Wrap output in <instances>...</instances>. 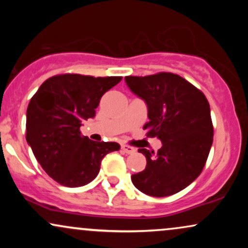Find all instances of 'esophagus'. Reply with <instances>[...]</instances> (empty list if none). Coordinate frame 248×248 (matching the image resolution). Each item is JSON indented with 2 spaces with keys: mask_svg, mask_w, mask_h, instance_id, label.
I'll return each instance as SVG.
<instances>
[{
  "mask_svg": "<svg viewBox=\"0 0 248 248\" xmlns=\"http://www.w3.org/2000/svg\"><path fill=\"white\" fill-rule=\"evenodd\" d=\"M121 149H122V152L126 153V154H133V153H135V148L127 146V144H122Z\"/></svg>",
  "mask_w": 248,
  "mask_h": 248,
  "instance_id": "1",
  "label": "esophagus"
}]
</instances>
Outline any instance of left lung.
<instances>
[{
    "label": "left lung",
    "mask_w": 248,
    "mask_h": 248,
    "mask_svg": "<svg viewBox=\"0 0 248 248\" xmlns=\"http://www.w3.org/2000/svg\"><path fill=\"white\" fill-rule=\"evenodd\" d=\"M127 86L147 105L148 135L162 142L146 155L143 171L132 175L136 189L153 197L177 193L202 172L213 141L210 105L193 85L173 73L126 77Z\"/></svg>",
    "instance_id": "obj_1"
}]
</instances>
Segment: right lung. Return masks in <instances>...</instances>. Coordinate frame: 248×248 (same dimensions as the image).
Instances as JSON below:
<instances>
[{
	"mask_svg": "<svg viewBox=\"0 0 248 248\" xmlns=\"http://www.w3.org/2000/svg\"><path fill=\"white\" fill-rule=\"evenodd\" d=\"M121 77L62 75L44 81L27 109V142L45 172L64 186L90 183L102 158L120 149L116 142L81 135L82 122L95 116L101 96Z\"/></svg>",
	"mask_w": 248,
	"mask_h": 248,
	"instance_id": "right-lung-1",
	"label": "right lung"
}]
</instances>
